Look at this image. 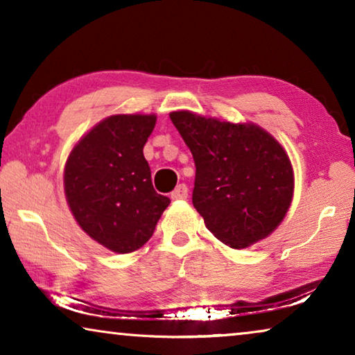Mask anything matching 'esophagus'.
Wrapping results in <instances>:
<instances>
[{"instance_id": "34e87169", "label": "esophagus", "mask_w": 355, "mask_h": 355, "mask_svg": "<svg viewBox=\"0 0 355 355\" xmlns=\"http://www.w3.org/2000/svg\"><path fill=\"white\" fill-rule=\"evenodd\" d=\"M173 200H186L187 198V186L186 184H179V186L171 192Z\"/></svg>"}]
</instances>
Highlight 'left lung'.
I'll use <instances>...</instances> for the list:
<instances>
[{
  "instance_id": "8db88e82",
  "label": "left lung",
  "mask_w": 355,
  "mask_h": 355,
  "mask_svg": "<svg viewBox=\"0 0 355 355\" xmlns=\"http://www.w3.org/2000/svg\"><path fill=\"white\" fill-rule=\"evenodd\" d=\"M169 118L196 162L192 203L208 231L232 249L266 239L294 197V169L283 145L254 123L187 110Z\"/></svg>"
}]
</instances>
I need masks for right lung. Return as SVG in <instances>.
Returning <instances> with one entry per match:
<instances>
[{
  "label": "right lung",
  "mask_w": 355,
  "mask_h": 355,
  "mask_svg": "<svg viewBox=\"0 0 355 355\" xmlns=\"http://www.w3.org/2000/svg\"><path fill=\"white\" fill-rule=\"evenodd\" d=\"M157 114H113L72 147L64 164L69 210L90 239L116 254L139 250L169 205L153 189L144 145Z\"/></svg>",
  "instance_id": "obj_1"
}]
</instances>
